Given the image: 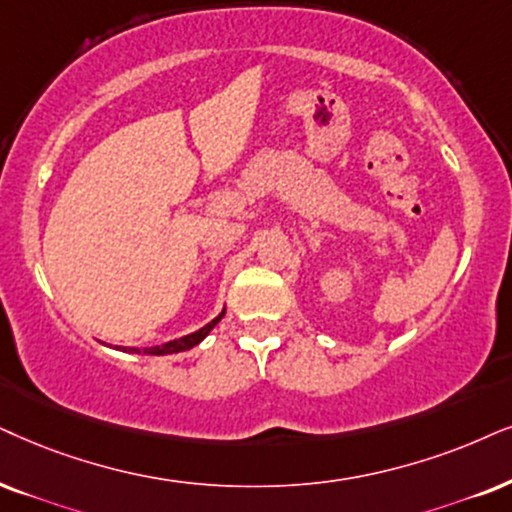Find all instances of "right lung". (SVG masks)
Returning <instances> with one entry per match:
<instances>
[{
  "label": "right lung",
  "mask_w": 512,
  "mask_h": 512,
  "mask_svg": "<svg viewBox=\"0 0 512 512\" xmlns=\"http://www.w3.org/2000/svg\"><path fill=\"white\" fill-rule=\"evenodd\" d=\"M222 316H224V312L217 316L215 321H210L208 326H203L200 328V331H196V333H191V335H184V338H179V340H172V342H165V345H158V347H148V349H144V354H153V357H160V354H177V352H186V349H191V347H196L200 340L205 338V335H208L212 328L217 326L219 321H222ZM132 352H139V349H132Z\"/></svg>",
  "instance_id": "1"
}]
</instances>
